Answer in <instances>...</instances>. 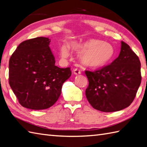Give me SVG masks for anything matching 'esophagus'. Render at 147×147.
<instances>
[{"label":"esophagus","instance_id":"obj_1","mask_svg":"<svg viewBox=\"0 0 147 147\" xmlns=\"http://www.w3.org/2000/svg\"><path fill=\"white\" fill-rule=\"evenodd\" d=\"M73 71H74V74L75 75H79V74H81V71L79 70H78L77 68H76V69H74Z\"/></svg>","mask_w":147,"mask_h":147}]
</instances>
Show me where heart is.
Returning <instances> with one entry per match:
<instances>
[{"label":"heart","instance_id":"obj_1","mask_svg":"<svg viewBox=\"0 0 147 147\" xmlns=\"http://www.w3.org/2000/svg\"><path fill=\"white\" fill-rule=\"evenodd\" d=\"M71 50L80 53L81 62L85 66L97 68L105 65L111 59L115 50L110 43L96 39H90L84 41H71ZM70 47L66 43L60 48L61 57L67 58L70 55Z\"/></svg>","mask_w":147,"mask_h":147}]
</instances>
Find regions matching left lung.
<instances>
[{"mask_svg": "<svg viewBox=\"0 0 147 147\" xmlns=\"http://www.w3.org/2000/svg\"><path fill=\"white\" fill-rule=\"evenodd\" d=\"M89 80L87 99L94 109L115 112L128 107L141 84V63L129 46L121 41L118 58L94 71H85Z\"/></svg>", "mask_w": 147, "mask_h": 147, "instance_id": "left-lung-1", "label": "left lung"}]
</instances>
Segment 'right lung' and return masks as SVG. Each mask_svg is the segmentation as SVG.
<instances>
[{"label":"right lung","mask_w":147,"mask_h":147,"mask_svg":"<svg viewBox=\"0 0 147 147\" xmlns=\"http://www.w3.org/2000/svg\"><path fill=\"white\" fill-rule=\"evenodd\" d=\"M48 38L26 40L16 48L9 63V82L19 102L26 108L41 110L57 102L62 85L71 75L60 68L49 47Z\"/></svg>","instance_id":"1"}]
</instances>
